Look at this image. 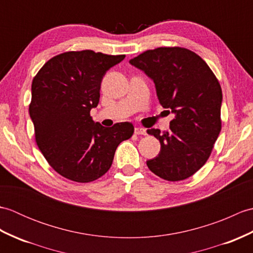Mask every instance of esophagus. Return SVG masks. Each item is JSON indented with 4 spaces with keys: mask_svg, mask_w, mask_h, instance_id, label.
I'll list each match as a JSON object with an SVG mask.
<instances>
[{
    "mask_svg": "<svg viewBox=\"0 0 253 253\" xmlns=\"http://www.w3.org/2000/svg\"><path fill=\"white\" fill-rule=\"evenodd\" d=\"M135 133H136V135L146 136L147 135V130L144 129V128H141V127H136L135 128Z\"/></svg>",
    "mask_w": 253,
    "mask_h": 253,
    "instance_id": "1",
    "label": "esophagus"
}]
</instances>
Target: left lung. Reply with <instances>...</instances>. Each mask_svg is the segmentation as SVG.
<instances>
[{
  "label": "left lung",
  "instance_id": "1",
  "mask_svg": "<svg viewBox=\"0 0 253 253\" xmlns=\"http://www.w3.org/2000/svg\"><path fill=\"white\" fill-rule=\"evenodd\" d=\"M129 63L153 80L160 104L175 114L169 131L148 129L161 143L148 168L165 180L186 179L206 164L221 131L218 80L200 56L185 47L148 50Z\"/></svg>",
  "mask_w": 253,
  "mask_h": 253
}]
</instances>
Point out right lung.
I'll list each match as a JSON object with an SVG mask.
<instances>
[{"instance_id":"1","label":"right lung","mask_w":253,"mask_h":253,"mask_svg":"<svg viewBox=\"0 0 253 253\" xmlns=\"http://www.w3.org/2000/svg\"><path fill=\"white\" fill-rule=\"evenodd\" d=\"M125 55L72 51L47 61L31 84L29 114L38 147L58 174L90 182L110 169L116 148L133 133L131 123L103 127L90 111L98 106L101 82Z\"/></svg>"}]
</instances>
